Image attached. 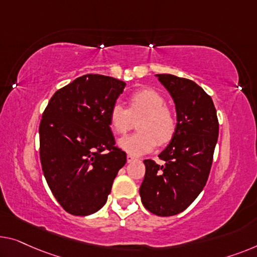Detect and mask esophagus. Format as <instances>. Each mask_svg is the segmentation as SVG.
<instances>
[{
  "label": "esophagus",
  "mask_w": 257,
  "mask_h": 257,
  "mask_svg": "<svg viewBox=\"0 0 257 257\" xmlns=\"http://www.w3.org/2000/svg\"><path fill=\"white\" fill-rule=\"evenodd\" d=\"M135 160H136L135 157H133V156H130V155L127 156V162L128 163H133V162H135Z\"/></svg>",
  "instance_id": "obj_1"
}]
</instances>
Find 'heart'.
I'll return each mask as SVG.
<instances>
[{
  "label": "heart",
  "mask_w": 257,
  "mask_h": 257,
  "mask_svg": "<svg viewBox=\"0 0 257 257\" xmlns=\"http://www.w3.org/2000/svg\"><path fill=\"white\" fill-rule=\"evenodd\" d=\"M139 117L140 132L117 142L118 148L129 155L142 156L150 152L157 143H168L177 132V117L166 106L165 98L153 89H142L130 94L128 109L120 102H114L108 112L110 128L117 135L129 132L134 120Z\"/></svg>",
  "instance_id": "obj_1"
}]
</instances>
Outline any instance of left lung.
<instances>
[{
	"label": "left lung",
	"mask_w": 257,
	"mask_h": 257,
	"mask_svg": "<svg viewBox=\"0 0 257 257\" xmlns=\"http://www.w3.org/2000/svg\"><path fill=\"white\" fill-rule=\"evenodd\" d=\"M156 76L175 104L177 132L158 156L165 165L144 160L140 195L145 209L168 217L186 210L204 188L219 123L211 97L196 83L170 74Z\"/></svg>",
	"instance_id": "obj_1"
}]
</instances>
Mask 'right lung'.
<instances>
[{
  "label": "right lung",
  "mask_w": 257,
  "mask_h": 257,
  "mask_svg": "<svg viewBox=\"0 0 257 257\" xmlns=\"http://www.w3.org/2000/svg\"><path fill=\"white\" fill-rule=\"evenodd\" d=\"M125 83L87 74L57 90L40 121V160L60 205L89 216L105 205L127 155L114 147L108 112Z\"/></svg>",
  "instance_id": "1"
}]
</instances>
